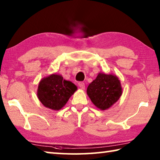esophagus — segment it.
Segmentation results:
<instances>
[{"label":"esophagus","mask_w":160,"mask_h":160,"mask_svg":"<svg viewBox=\"0 0 160 160\" xmlns=\"http://www.w3.org/2000/svg\"><path fill=\"white\" fill-rule=\"evenodd\" d=\"M78 86H79V87L82 88V89H85V84H84V83L83 82H79L78 83Z\"/></svg>","instance_id":"obj_1"}]
</instances>
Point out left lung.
Wrapping results in <instances>:
<instances>
[{
    "label": "left lung",
    "mask_w": 160,
    "mask_h": 160,
    "mask_svg": "<svg viewBox=\"0 0 160 160\" xmlns=\"http://www.w3.org/2000/svg\"><path fill=\"white\" fill-rule=\"evenodd\" d=\"M86 93L95 106L105 110L118 101L122 88L116 75L99 72L96 79L88 85Z\"/></svg>",
    "instance_id": "obj_1"
}]
</instances>
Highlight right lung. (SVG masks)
I'll return each mask as SVG.
<instances>
[{
  "instance_id": "right-lung-1",
  "label": "right lung",
  "mask_w": 160,
  "mask_h": 160,
  "mask_svg": "<svg viewBox=\"0 0 160 160\" xmlns=\"http://www.w3.org/2000/svg\"><path fill=\"white\" fill-rule=\"evenodd\" d=\"M77 90V86L72 82L63 79L60 74H52L40 81L37 97L45 107L58 111L66 105Z\"/></svg>"
}]
</instances>
